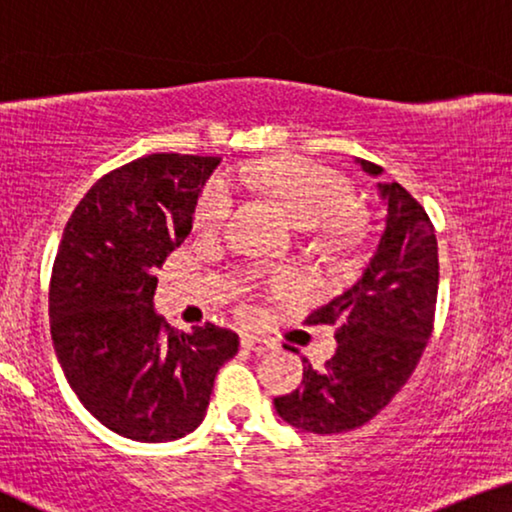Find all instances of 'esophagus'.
Returning a JSON list of instances; mask_svg holds the SVG:
<instances>
[{"mask_svg": "<svg viewBox=\"0 0 512 512\" xmlns=\"http://www.w3.org/2000/svg\"><path fill=\"white\" fill-rule=\"evenodd\" d=\"M241 345H243V349H248V352H255V354H264L273 349V342L266 338H259V335H243Z\"/></svg>", "mask_w": 512, "mask_h": 512, "instance_id": "obj_1", "label": "esophagus"}]
</instances>
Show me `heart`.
Segmentation results:
<instances>
[{
    "instance_id": "b5f03b06",
    "label": "heart",
    "mask_w": 512,
    "mask_h": 512,
    "mask_svg": "<svg viewBox=\"0 0 512 512\" xmlns=\"http://www.w3.org/2000/svg\"><path fill=\"white\" fill-rule=\"evenodd\" d=\"M271 195L299 227H317L331 246H352L363 234V216L349 207L352 186L340 172L299 156L262 160L239 177ZM232 190L223 179L204 186L195 209V230L211 234L223 227L232 211Z\"/></svg>"
}]
</instances>
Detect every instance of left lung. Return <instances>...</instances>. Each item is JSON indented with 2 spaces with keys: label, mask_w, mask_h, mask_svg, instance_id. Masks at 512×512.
Listing matches in <instances>:
<instances>
[{
  "label": "left lung",
  "mask_w": 512,
  "mask_h": 512,
  "mask_svg": "<svg viewBox=\"0 0 512 512\" xmlns=\"http://www.w3.org/2000/svg\"><path fill=\"white\" fill-rule=\"evenodd\" d=\"M368 177L384 170L356 160ZM386 207L384 232L361 278L305 319L338 326V349L303 384L273 400L276 414L303 432L338 434L375 418L407 384L432 335L439 289V250L425 209L398 181L377 183Z\"/></svg>",
  "instance_id": "obj_1"
}]
</instances>
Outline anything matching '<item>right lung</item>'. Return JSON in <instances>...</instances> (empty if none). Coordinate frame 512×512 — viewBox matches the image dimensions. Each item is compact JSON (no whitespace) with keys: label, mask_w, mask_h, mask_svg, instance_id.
<instances>
[{"label":"right lung","mask_w":512,"mask_h":512,"mask_svg":"<svg viewBox=\"0 0 512 512\" xmlns=\"http://www.w3.org/2000/svg\"><path fill=\"white\" fill-rule=\"evenodd\" d=\"M213 156L154 154L105 174L68 218L50 280V333L64 377L98 423L160 444L204 421L239 335L174 331L154 308L156 271L193 230Z\"/></svg>","instance_id":"obj_1"}]
</instances>
